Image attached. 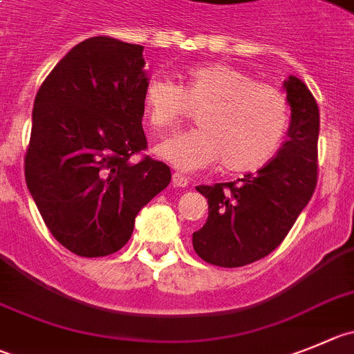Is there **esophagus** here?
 <instances>
[{"label":"esophagus","instance_id":"34e87169","mask_svg":"<svg viewBox=\"0 0 354 354\" xmlns=\"http://www.w3.org/2000/svg\"><path fill=\"white\" fill-rule=\"evenodd\" d=\"M173 185L174 187H187L188 185V178L185 176V174H181V173H174L173 174Z\"/></svg>","mask_w":354,"mask_h":354}]
</instances>
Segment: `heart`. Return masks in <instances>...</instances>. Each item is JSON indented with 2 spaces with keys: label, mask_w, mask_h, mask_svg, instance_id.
<instances>
[{
  "label": "heart",
  "mask_w": 354,
  "mask_h": 354,
  "mask_svg": "<svg viewBox=\"0 0 354 354\" xmlns=\"http://www.w3.org/2000/svg\"><path fill=\"white\" fill-rule=\"evenodd\" d=\"M190 110L197 111L199 127L157 147L162 158L185 171L220 162L230 173L262 169L277 153L290 124L286 95L232 66L188 68L180 87L166 78L145 85L143 111L153 131L176 127Z\"/></svg>",
  "instance_id": "obj_1"
}]
</instances>
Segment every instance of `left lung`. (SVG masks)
Returning <instances> with one entry per match:
<instances>
[{"label": "left lung", "instance_id": "1", "mask_svg": "<svg viewBox=\"0 0 354 354\" xmlns=\"http://www.w3.org/2000/svg\"><path fill=\"white\" fill-rule=\"evenodd\" d=\"M292 106L288 140L272 160L229 183L199 185L209 214L194 232L197 255L218 267H243L276 250L318 183L319 110L315 95L299 78L285 82Z\"/></svg>", "mask_w": 354, "mask_h": 354}]
</instances>
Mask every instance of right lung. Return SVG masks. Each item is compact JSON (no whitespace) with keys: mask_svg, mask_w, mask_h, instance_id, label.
<instances>
[{"mask_svg":"<svg viewBox=\"0 0 354 354\" xmlns=\"http://www.w3.org/2000/svg\"><path fill=\"white\" fill-rule=\"evenodd\" d=\"M143 47L94 36L73 47L39 87L26 183L52 236L78 257L118 252L134 218L169 185L145 155Z\"/></svg>","mask_w":354,"mask_h":354,"instance_id":"add662e5","label":"right lung"}]
</instances>
